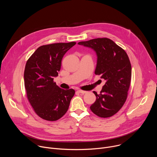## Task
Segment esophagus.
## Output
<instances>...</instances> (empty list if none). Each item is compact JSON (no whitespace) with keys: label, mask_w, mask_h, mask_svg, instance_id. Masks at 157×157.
Returning <instances> with one entry per match:
<instances>
[{"label":"esophagus","mask_w":157,"mask_h":157,"mask_svg":"<svg viewBox=\"0 0 157 157\" xmlns=\"http://www.w3.org/2000/svg\"><path fill=\"white\" fill-rule=\"evenodd\" d=\"M78 93H81V94H85L87 93V91H82V90H81V89H79V90L78 91Z\"/></svg>","instance_id":"esophagus-1"}]
</instances>
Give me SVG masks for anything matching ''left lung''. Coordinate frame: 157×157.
Listing matches in <instances>:
<instances>
[{"mask_svg":"<svg viewBox=\"0 0 157 157\" xmlns=\"http://www.w3.org/2000/svg\"><path fill=\"white\" fill-rule=\"evenodd\" d=\"M79 44L93 49L97 55L95 75H101L106 81L99 94L93 93L96 100L90 109L100 117L107 118L116 114L126 101L129 89L132 67L125 50L113 40L98 38Z\"/></svg>","mask_w":157,"mask_h":157,"instance_id":"obj_1","label":"left lung"}]
</instances>
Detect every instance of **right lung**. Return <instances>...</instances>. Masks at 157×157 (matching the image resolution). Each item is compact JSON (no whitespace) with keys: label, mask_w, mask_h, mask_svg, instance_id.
Returning <instances> with one entry per match:
<instances>
[{"label":"right lung","mask_w":157,"mask_h":157,"mask_svg":"<svg viewBox=\"0 0 157 157\" xmlns=\"http://www.w3.org/2000/svg\"><path fill=\"white\" fill-rule=\"evenodd\" d=\"M76 42L57 43L38 48L27 61L24 71L27 99L41 119L55 121L68 110L75 91L64 90L53 81L58 75L64 55Z\"/></svg>","instance_id":"add662e5"}]
</instances>
